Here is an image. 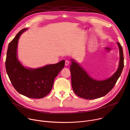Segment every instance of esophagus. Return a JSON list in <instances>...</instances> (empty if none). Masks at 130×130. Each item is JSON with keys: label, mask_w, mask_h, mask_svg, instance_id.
<instances>
[{"label": "esophagus", "mask_w": 130, "mask_h": 130, "mask_svg": "<svg viewBox=\"0 0 130 130\" xmlns=\"http://www.w3.org/2000/svg\"><path fill=\"white\" fill-rule=\"evenodd\" d=\"M65 66H66L69 65V60H65Z\"/></svg>", "instance_id": "obj_1"}]
</instances>
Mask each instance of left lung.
<instances>
[{
    "label": "left lung",
    "instance_id": "8db88e82",
    "mask_svg": "<svg viewBox=\"0 0 130 130\" xmlns=\"http://www.w3.org/2000/svg\"><path fill=\"white\" fill-rule=\"evenodd\" d=\"M120 51V62L118 70L113 75L104 80H97L90 77L77 63L72 59L70 66L73 90L78 96L88 100L96 99L106 95L114 87L124 67V56L121 44L117 43Z\"/></svg>",
    "mask_w": 130,
    "mask_h": 130
}]
</instances>
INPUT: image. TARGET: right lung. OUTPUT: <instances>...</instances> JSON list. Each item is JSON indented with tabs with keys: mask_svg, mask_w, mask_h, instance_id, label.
<instances>
[{
	"mask_svg": "<svg viewBox=\"0 0 130 130\" xmlns=\"http://www.w3.org/2000/svg\"><path fill=\"white\" fill-rule=\"evenodd\" d=\"M27 28L20 30L8 45L5 61L6 69L15 89L24 96L42 99L51 91L54 81L65 65L63 60L37 69H26L17 57V48L20 35Z\"/></svg>",
	"mask_w": 130,
	"mask_h": 130,
	"instance_id": "1",
	"label": "right lung"
}]
</instances>
